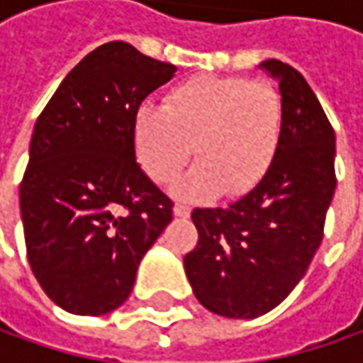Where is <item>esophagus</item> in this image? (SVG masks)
Here are the masks:
<instances>
[{
	"label": "esophagus",
	"instance_id": "1",
	"mask_svg": "<svg viewBox=\"0 0 363 363\" xmlns=\"http://www.w3.org/2000/svg\"><path fill=\"white\" fill-rule=\"evenodd\" d=\"M189 206H186V203H175L174 206V214L177 218H188L189 216Z\"/></svg>",
	"mask_w": 363,
	"mask_h": 363
}]
</instances>
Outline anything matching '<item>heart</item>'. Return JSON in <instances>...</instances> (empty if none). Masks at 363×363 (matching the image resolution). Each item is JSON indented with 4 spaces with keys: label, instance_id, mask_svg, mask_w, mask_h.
Listing matches in <instances>:
<instances>
[{
    "label": "heart",
    "instance_id": "1",
    "mask_svg": "<svg viewBox=\"0 0 363 363\" xmlns=\"http://www.w3.org/2000/svg\"><path fill=\"white\" fill-rule=\"evenodd\" d=\"M283 125V99L272 86L206 74L174 86L163 106H141L133 143L141 167L157 184L174 182L196 153L200 163L175 186L177 196L210 198L222 191L240 198L269 172Z\"/></svg>",
    "mask_w": 363,
    "mask_h": 363
}]
</instances>
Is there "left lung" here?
<instances>
[{
  "mask_svg": "<svg viewBox=\"0 0 363 363\" xmlns=\"http://www.w3.org/2000/svg\"><path fill=\"white\" fill-rule=\"evenodd\" d=\"M260 68L279 80L285 125L269 172L228 208H196L198 244L184 267L212 313L255 319L297 286L319 244L335 191V133L301 72L281 60Z\"/></svg>",
  "mask_w": 363,
  "mask_h": 363,
  "instance_id": "left-lung-1",
  "label": "left lung"
}]
</instances>
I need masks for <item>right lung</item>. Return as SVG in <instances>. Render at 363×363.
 <instances>
[{
	"mask_svg": "<svg viewBox=\"0 0 363 363\" xmlns=\"http://www.w3.org/2000/svg\"><path fill=\"white\" fill-rule=\"evenodd\" d=\"M175 70L108 42L68 72L35 121L20 186L23 238L38 283L68 313L121 307L172 222L174 202L135 161L133 121Z\"/></svg>",
	"mask_w": 363,
	"mask_h": 363,
	"instance_id": "obj_1",
	"label": "right lung"
}]
</instances>
